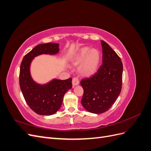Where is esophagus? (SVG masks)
<instances>
[{"label":"esophagus","mask_w":151,"mask_h":151,"mask_svg":"<svg viewBox=\"0 0 151 151\" xmlns=\"http://www.w3.org/2000/svg\"><path fill=\"white\" fill-rule=\"evenodd\" d=\"M79 84V81L78 80V79L76 78V77H74V78H73L72 79V85L74 86H77Z\"/></svg>","instance_id":"1"}]
</instances>
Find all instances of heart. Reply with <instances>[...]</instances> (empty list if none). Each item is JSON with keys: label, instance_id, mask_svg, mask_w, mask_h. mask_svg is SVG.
Wrapping results in <instances>:
<instances>
[{"label": "heart", "instance_id": "obj_1", "mask_svg": "<svg viewBox=\"0 0 151 151\" xmlns=\"http://www.w3.org/2000/svg\"><path fill=\"white\" fill-rule=\"evenodd\" d=\"M100 57L98 50L86 47L79 50L72 58L71 62L75 66L79 65L78 71L81 76L89 77L96 72Z\"/></svg>", "mask_w": 151, "mask_h": 151}]
</instances>
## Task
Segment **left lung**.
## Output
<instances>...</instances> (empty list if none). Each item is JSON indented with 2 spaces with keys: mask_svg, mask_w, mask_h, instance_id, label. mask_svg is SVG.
<instances>
[{
  "mask_svg": "<svg viewBox=\"0 0 151 151\" xmlns=\"http://www.w3.org/2000/svg\"><path fill=\"white\" fill-rule=\"evenodd\" d=\"M103 64L89 78L82 79L84 89L81 99L83 106L90 113L107 111L119 96L122 90L123 64L116 53L103 40Z\"/></svg>",
  "mask_w": 151,
  "mask_h": 151,
  "instance_id": "left-lung-1",
  "label": "left lung"
}]
</instances>
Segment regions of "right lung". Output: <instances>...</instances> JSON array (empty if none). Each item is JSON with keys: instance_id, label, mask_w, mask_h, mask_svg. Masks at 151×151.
I'll list each match as a JSON object with an SVG mask.
<instances>
[{"instance_id": "obj_1", "label": "right lung", "mask_w": 151, "mask_h": 151, "mask_svg": "<svg viewBox=\"0 0 151 151\" xmlns=\"http://www.w3.org/2000/svg\"><path fill=\"white\" fill-rule=\"evenodd\" d=\"M59 44H40L22 59L20 67L19 85L25 101L29 108L40 115H52L62 106L63 96L72 88V78L59 80L54 78L45 84H39L32 78L30 67L32 61L41 55H56Z\"/></svg>"}]
</instances>
